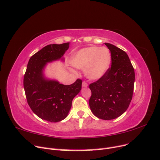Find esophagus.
<instances>
[{
    "instance_id": "1",
    "label": "esophagus",
    "mask_w": 160,
    "mask_h": 160,
    "mask_svg": "<svg viewBox=\"0 0 160 160\" xmlns=\"http://www.w3.org/2000/svg\"><path fill=\"white\" fill-rule=\"evenodd\" d=\"M88 84L87 82L85 81H83V83H82V87H83V88H85V87H88Z\"/></svg>"
}]
</instances>
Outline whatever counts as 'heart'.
I'll return each mask as SVG.
<instances>
[{"instance_id": "b5f03b06", "label": "heart", "mask_w": 160, "mask_h": 160, "mask_svg": "<svg viewBox=\"0 0 160 160\" xmlns=\"http://www.w3.org/2000/svg\"><path fill=\"white\" fill-rule=\"evenodd\" d=\"M111 52L108 48L90 47L79 51L73 55L71 64L85 69V74L91 80L101 78L109 68Z\"/></svg>"}]
</instances>
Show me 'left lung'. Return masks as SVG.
I'll list each match as a JSON object with an SVG mask.
<instances>
[{"instance_id":"left-lung-1","label":"left lung","mask_w":160,"mask_h":160,"mask_svg":"<svg viewBox=\"0 0 160 160\" xmlns=\"http://www.w3.org/2000/svg\"><path fill=\"white\" fill-rule=\"evenodd\" d=\"M111 66L106 73L89 85L90 109L97 118L111 120L126 111L132 99L135 71L127 53L109 43Z\"/></svg>"}]
</instances>
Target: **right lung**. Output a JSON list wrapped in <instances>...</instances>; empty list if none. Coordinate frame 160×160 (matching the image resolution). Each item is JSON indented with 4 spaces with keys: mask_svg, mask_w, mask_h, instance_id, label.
<instances>
[{
    "mask_svg": "<svg viewBox=\"0 0 160 160\" xmlns=\"http://www.w3.org/2000/svg\"><path fill=\"white\" fill-rule=\"evenodd\" d=\"M69 48V42L47 45L34 54L27 64L23 86L27 103L38 118L50 122L64 119L71 108L72 101L79 93L82 80L69 85L47 80L42 69L47 62L59 59Z\"/></svg>",
    "mask_w": 160,
    "mask_h": 160,
    "instance_id": "obj_1",
    "label": "right lung"
}]
</instances>
